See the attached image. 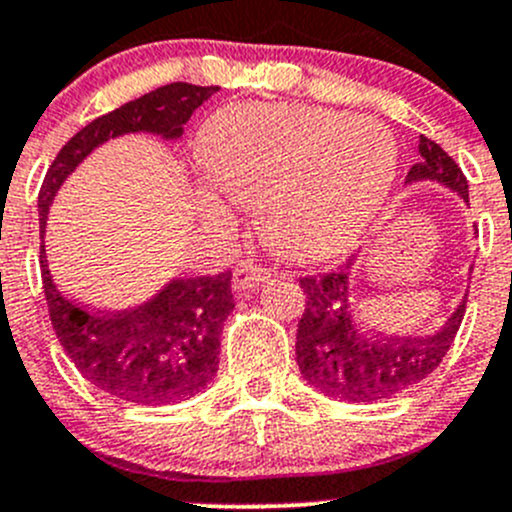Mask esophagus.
<instances>
[{"label":"esophagus","instance_id":"34e87169","mask_svg":"<svg viewBox=\"0 0 512 512\" xmlns=\"http://www.w3.org/2000/svg\"><path fill=\"white\" fill-rule=\"evenodd\" d=\"M270 275H272L270 267L255 265V262H240V265H237V270H234L232 285L237 293H247V290H252L255 285L265 283Z\"/></svg>","mask_w":512,"mask_h":512}]
</instances>
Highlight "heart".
Segmentation results:
<instances>
[{"label": "heart", "mask_w": 512, "mask_h": 512, "mask_svg": "<svg viewBox=\"0 0 512 512\" xmlns=\"http://www.w3.org/2000/svg\"><path fill=\"white\" fill-rule=\"evenodd\" d=\"M207 179L257 207L275 255L310 265L351 250L389 197L396 143L379 121L313 105H232L199 136ZM212 214L224 207L204 197Z\"/></svg>", "instance_id": "b5f03b06"}]
</instances>
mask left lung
<instances>
[{"label": "left lung", "mask_w": 512, "mask_h": 512, "mask_svg": "<svg viewBox=\"0 0 512 512\" xmlns=\"http://www.w3.org/2000/svg\"><path fill=\"white\" fill-rule=\"evenodd\" d=\"M419 156V164L409 169L407 184L437 181L470 202L465 174L439 143L419 136ZM351 265L346 262L333 272L300 278L305 310L298 321L295 358L303 379L321 394L374 404L419 384L442 364L460 331L467 295L432 336H384L366 331L353 315Z\"/></svg>", "instance_id": "obj_1"}]
</instances>
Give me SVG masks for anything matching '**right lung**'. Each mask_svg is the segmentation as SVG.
Masks as SVG:
<instances>
[{"label":"right lung","mask_w":512,"mask_h":512,"mask_svg":"<svg viewBox=\"0 0 512 512\" xmlns=\"http://www.w3.org/2000/svg\"><path fill=\"white\" fill-rule=\"evenodd\" d=\"M217 85L171 83L121 105L80 128L57 151L42 181L37 207L45 234L47 209L62 181L100 143L123 133L179 138L184 123ZM42 288L55 336L80 374L98 389L133 404H176L207 389L219 366V336L232 313V272L176 278L148 303L116 313H90L60 295L40 245Z\"/></svg>","instance_id":"1"}]
</instances>
